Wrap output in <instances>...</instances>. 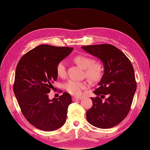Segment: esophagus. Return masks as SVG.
Segmentation results:
<instances>
[{"label":"esophagus","instance_id":"1","mask_svg":"<svg viewBox=\"0 0 150 150\" xmlns=\"http://www.w3.org/2000/svg\"><path fill=\"white\" fill-rule=\"evenodd\" d=\"M82 98V97H72V100L73 101H75V100H81Z\"/></svg>","mask_w":150,"mask_h":150}]
</instances>
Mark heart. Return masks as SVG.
Listing matches in <instances>:
<instances>
[{"instance_id": "heart-1", "label": "heart", "mask_w": 150, "mask_h": 150, "mask_svg": "<svg viewBox=\"0 0 150 150\" xmlns=\"http://www.w3.org/2000/svg\"><path fill=\"white\" fill-rule=\"evenodd\" d=\"M74 62L84 69L86 76L91 81H98L101 78L103 73V68L102 64L95 61L91 57L86 55H79L73 59ZM57 74L59 77L64 78L66 76V66L64 61H60L56 66ZM65 90L70 94L80 95L82 91L88 87L87 82L79 81L74 79H70L64 85Z\"/></svg>"}]
</instances>
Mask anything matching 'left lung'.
<instances>
[{
  "label": "left lung",
  "instance_id": "1",
  "mask_svg": "<svg viewBox=\"0 0 150 150\" xmlns=\"http://www.w3.org/2000/svg\"><path fill=\"white\" fill-rule=\"evenodd\" d=\"M99 59L104 74L91 97L93 106L86 111L88 122L101 129L117 126L128 115L137 90L134 69L125 54L111 44L82 46ZM105 96L107 97L103 99Z\"/></svg>",
  "mask_w": 150,
  "mask_h": 150
}]
</instances>
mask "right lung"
I'll return each mask as SVG.
<instances>
[{
  "instance_id": "right-lung-1",
  "label": "right lung",
  "mask_w": 150,
  "mask_h": 150,
  "mask_svg": "<svg viewBox=\"0 0 150 150\" xmlns=\"http://www.w3.org/2000/svg\"><path fill=\"white\" fill-rule=\"evenodd\" d=\"M73 50L42 44L26 53L18 62L14 94L24 117L38 129L52 132L66 122L71 95L64 92L50 100L48 94L58 77L57 64Z\"/></svg>"
}]
</instances>
